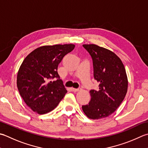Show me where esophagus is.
Masks as SVG:
<instances>
[{
  "instance_id": "esophagus-1",
  "label": "esophagus",
  "mask_w": 148,
  "mask_h": 148,
  "mask_svg": "<svg viewBox=\"0 0 148 148\" xmlns=\"http://www.w3.org/2000/svg\"><path fill=\"white\" fill-rule=\"evenodd\" d=\"M81 88H72V90L73 91V92H78L79 90Z\"/></svg>"
}]
</instances>
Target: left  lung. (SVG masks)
Here are the masks:
<instances>
[{
  "label": "left lung",
  "mask_w": 148,
  "mask_h": 148,
  "mask_svg": "<svg viewBox=\"0 0 148 148\" xmlns=\"http://www.w3.org/2000/svg\"><path fill=\"white\" fill-rule=\"evenodd\" d=\"M83 46L92 57L94 77L99 85L97 90L90 91L91 99L82 109L88 118L100 119L112 114L123 102L128 78L122 61L112 51L95 44Z\"/></svg>",
  "instance_id": "obj_1"
}]
</instances>
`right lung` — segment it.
Here are the masks:
<instances>
[{
	"mask_svg": "<svg viewBox=\"0 0 148 148\" xmlns=\"http://www.w3.org/2000/svg\"><path fill=\"white\" fill-rule=\"evenodd\" d=\"M74 44L42 46L23 61L17 74V88L29 108L38 114L54 110L67 92L58 73L63 58L73 50ZM56 78L54 81L51 79Z\"/></svg>",
	"mask_w": 148,
	"mask_h": 148,
	"instance_id": "1",
	"label": "right lung"
}]
</instances>
